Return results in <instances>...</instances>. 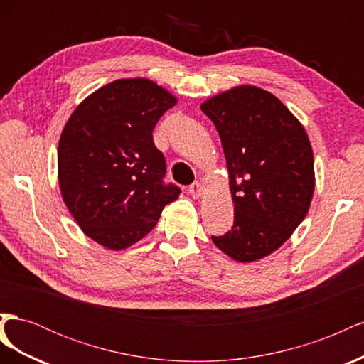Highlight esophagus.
I'll list each match as a JSON object with an SVG mask.
<instances>
[{
	"label": "esophagus",
	"instance_id": "34e87169",
	"mask_svg": "<svg viewBox=\"0 0 364 364\" xmlns=\"http://www.w3.org/2000/svg\"><path fill=\"white\" fill-rule=\"evenodd\" d=\"M202 191H203V188L199 182H194L193 185H190V188H188V193L193 196V199H200Z\"/></svg>",
	"mask_w": 364,
	"mask_h": 364
}]
</instances>
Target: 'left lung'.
<instances>
[{"instance_id": "8db88e82", "label": "left lung", "mask_w": 364, "mask_h": 364, "mask_svg": "<svg viewBox=\"0 0 364 364\" xmlns=\"http://www.w3.org/2000/svg\"><path fill=\"white\" fill-rule=\"evenodd\" d=\"M226 156L234 225L211 237L238 262L269 257L305 218L314 194L313 149L302 123L278 97L240 85L208 98Z\"/></svg>"}]
</instances>
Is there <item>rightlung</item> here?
Returning a JSON list of instances; mask_svg holds the SVG:
<instances>
[{
	"label": "right lung",
	"mask_w": 364,
	"mask_h": 364,
	"mask_svg": "<svg viewBox=\"0 0 364 364\" xmlns=\"http://www.w3.org/2000/svg\"><path fill=\"white\" fill-rule=\"evenodd\" d=\"M178 98L150 79H118L87 95L58 147L62 199L82 232L124 250L156 226L181 190L164 185L165 159L153 129Z\"/></svg>",
	"instance_id": "1"
}]
</instances>
